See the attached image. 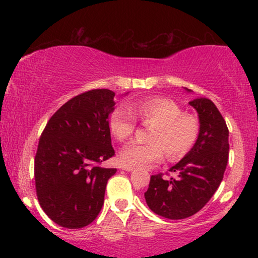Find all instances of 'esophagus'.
I'll return each instance as SVG.
<instances>
[{
    "label": "esophagus",
    "mask_w": 258,
    "mask_h": 258,
    "mask_svg": "<svg viewBox=\"0 0 258 258\" xmlns=\"http://www.w3.org/2000/svg\"><path fill=\"white\" fill-rule=\"evenodd\" d=\"M121 168H122V170L127 171V172H131V171L135 170V167H132V166H122Z\"/></svg>",
    "instance_id": "obj_1"
}]
</instances>
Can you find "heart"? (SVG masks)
Masks as SVG:
<instances>
[{"label": "heart", "mask_w": 258, "mask_h": 258, "mask_svg": "<svg viewBox=\"0 0 258 258\" xmlns=\"http://www.w3.org/2000/svg\"><path fill=\"white\" fill-rule=\"evenodd\" d=\"M135 116L154 125L149 137L153 143L132 142L123 147L119 158L126 166H153L161 161L165 152L168 159L177 161L190 152L199 137V122L193 115L183 114L176 102L161 97L141 99L130 109H115L108 121L112 137L119 142L131 138L136 130Z\"/></svg>", "instance_id": "obj_1"}]
</instances>
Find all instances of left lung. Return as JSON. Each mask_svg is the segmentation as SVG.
Returning a JSON list of instances; mask_svg holds the SVG:
<instances>
[{"mask_svg": "<svg viewBox=\"0 0 258 258\" xmlns=\"http://www.w3.org/2000/svg\"><path fill=\"white\" fill-rule=\"evenodd\" d=\"M189 104L199 115V137L190 152L170 168L176 178L154 174L144 193L149 209L170 220L190 217L209 203L223 179L229 155V131L217 106L207 98Z\"/></svg>", "mask_w": 258, "mask_h": 258, "instance_id": "left-lung-1", "label": "left lung"}]
</instances>
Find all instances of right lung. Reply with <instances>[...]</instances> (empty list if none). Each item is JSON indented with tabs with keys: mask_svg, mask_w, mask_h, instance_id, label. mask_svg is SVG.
Masks as SVG:
<instances>
[{
	"mask_svg": "<svg viewBox=\"0 0 258 258\" xmlns=\"http://www.w3.org/2000/svg\"><path fill=\"white\" fill-rule=\"evenodd\" d=\"M115 93L92 90L61 105L44 127L35 156L38 203L58 226L92 223L104 204L105 186L116 168L100 167L115 155L109 131Z\"/></svg>",
	"mask_w": 258,
	"mask_h": 258,
	"instance_id": "add662e5",
	"label": "right lung"
}]
</instances>
